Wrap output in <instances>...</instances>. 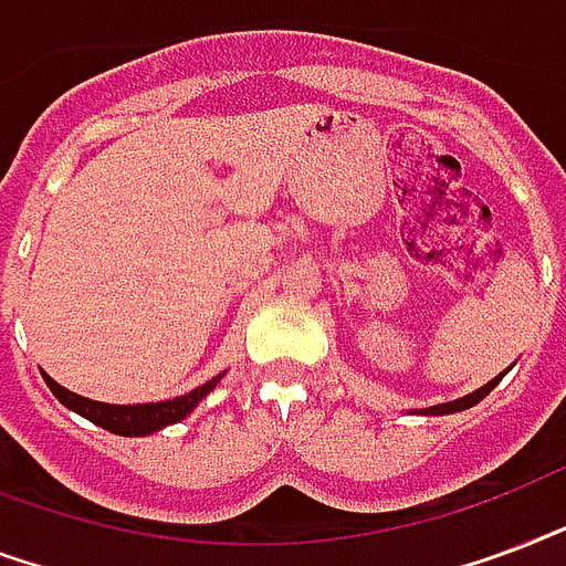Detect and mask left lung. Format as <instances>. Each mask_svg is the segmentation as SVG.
Masks as SVG:
<instances>
[{
	"label": "left lung",
	"mask_w": 566,
	"mask_h": 566,
	"mask_svg": "<svg viewBox=\"0 0 566 566\" xmlns=\"http://www.w3.org/2000/svg\"><path fill=\"white\" fill-rule=\"evenodd\" d=\"M499 380H502V375H499V378H493V380H490L488 387L475 389V392H472V396H467V398H458V401H449V405H437V407H428V410H424V413H458V410H467V407L479 405L481 398L488 396L490 389L496 387Z\"/></svg>",
	"instance_id": "left-lung-1"
}]
</instances>
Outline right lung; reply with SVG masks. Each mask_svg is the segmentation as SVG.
Listing matches in <instances>:
<instances>
[{
  "instance_id": "add662e5",
  "label": "right lung",
  "mask_w": 566,
  "mask_h": 566,
  "mask_svg": "<svg viewBox=\"0 0 566 566\" xmlns=\"http://www.w3.org/2000/svg\"><path fill=\"white\" fill-rule=\"evenodd\" d=\"M46 380V387L55 392L61 405L70 407V410H76L78 416H85L94 424L105 428V431L120 433V437H144V433H153L165 428V424H174L179 419H186L197 405H200V398L209 392V389L221 380V375L212 380H206L203 387L191 389L186 396L170 398V401H156V405H103V401H91V398H82L76 392H70L61 384L50 378V375H43Z\"/></svg>"
}]
</instances>
